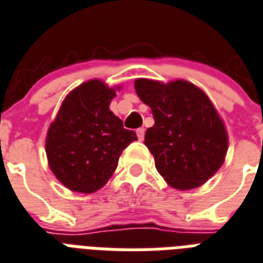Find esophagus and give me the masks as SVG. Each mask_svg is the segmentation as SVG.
Returning a JSON list of instances; mask_svg holds the SVG:
<instances>
[{"label":"esophagus","instance_id":"34e87169","mask_svg":"<svg viewBox=\"0 0 263 263\" xmlns=\"http://www.w3.org/2000/svg\"><path fill=\"white\" fill-rule=\"evenodd\" d=\"M136 135H138V139L143 140V138H145V128H138L136 129Z\"/></svg>","mask_w":263,"mask_h":263}]
</instances>
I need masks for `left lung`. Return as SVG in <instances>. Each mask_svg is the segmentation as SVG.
I'll return each instance as SVG.
<instances>
[{"instance_id":"1","label":"left lung","mask_w":263,"mask_h":263,"mask_svg":"<svg viewBox=\"0 0 263 263\" xmlns=\"http://www.w3.org/2000/svg\"><path fill=\"white\" fill-rule=\"evenodd\" d=\"M135 91L153 113L145 145L160 175L179 190L203 185L222 167L228 152L225 125L211 100L183 80L163 84L138 78Z\"/></svg>"}]
</instances>
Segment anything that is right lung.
Segmentation results:
<instances>
[{"mask_svg": "<svg viewBox=\"0 0 263 263\" xmlns=\"http://www.w3.org/2000/svg\"><path fill=\"white\" fill-rule=\"evenodd\" d=\"M116 91L91 80L70 92L60 106L45 140L51 171L67 189L93 193L106 185L134 131L109 109Z\"/></svg>", "mask_w": 263, "mask_h": 263, "instance_id": "1", "label": "right lung"}]
</instances>
